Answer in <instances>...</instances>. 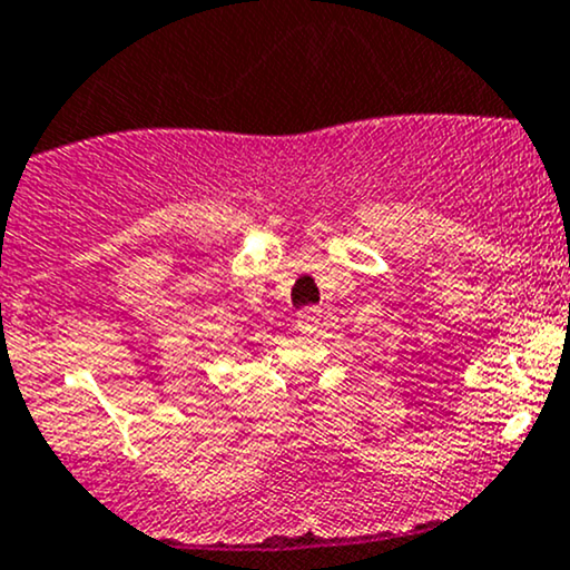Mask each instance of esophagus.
<instances>
[{
    "mask_svg": "<svg viewBox=\"0 0 570 570\" xmlns=\"http://www.w3.org/2000/svg\"><path fill=\"white\" fill-rule=\"evenodd\" d=\"M320 323H323V312H320L317 306H306V309L298 312L296 317V325L304 331V334H315Z\"/></svg>",
    "mask_w": 570,
    "mask_h": 570,
    "instance_id": "34e87169",
    "label": "esophagus"
}]
</instances>
